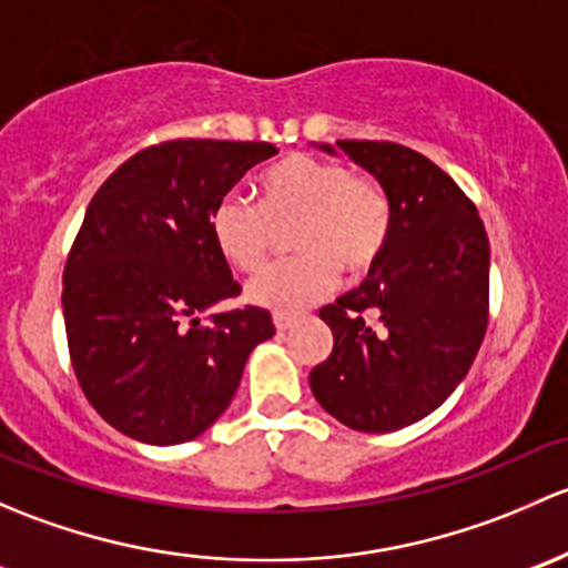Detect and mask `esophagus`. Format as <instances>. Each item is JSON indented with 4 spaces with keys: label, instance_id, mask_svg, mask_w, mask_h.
<instances>
[{
    "label": "esophagus",
    "instance_id": "34e87169",
    "mask_svg": "<svg viewBox=\"0 0 568 568\" xmlns=\"http://www.w3.org/2000/svg\"><path fill=\"white\" fill-rule=\"evenodd\" d=\"M273 325H276L278 333L290 331V327L297 325V317H292V314H284V312H276L273 314Z\"/></svg>",
    "mask_w": 568,
    "mask_h": 568
}]
</instances>
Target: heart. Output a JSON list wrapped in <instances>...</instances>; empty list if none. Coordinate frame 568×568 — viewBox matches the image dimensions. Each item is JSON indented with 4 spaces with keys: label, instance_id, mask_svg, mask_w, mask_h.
Wrapping results in <instances>:
<instances>
[{
    "label": "heart",
    "instance_id": "obj_1",
    "mask_svg": "<svg viewBox=\"0 0 568 568\" xmlns=\"http://www.w3.org/2000/svg\"><path fill=\"white\" fill-rule=\"evenodd\" d=\"M260 204L226 194L210 210V237L241 273L265 267L278 230L292 227L301 251L248 286L251 301L276 312H301L336 290L344 267L369 273L385 254L394 207L377 183L338 161L290 155L260 178Z\"/></svg>",
    "mask_w": 568,
    "mask_h": 568
}]
</instances>
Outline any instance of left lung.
<instances>
[{
  "label": "left lung",
  "instance_id": "obj_1",
  "mask_svg": "<svg viewBox=\"0 0 568 568\" xmlns=\"http://www.w3.org/2000/svg\"><path fill=\"white\" fill-rule=\"evenodd\" d=\"M336 144L383 185L394 230L364 284L320 308L333 353L308 383L349 429L394 432L437 410L481 347L489 237L470 196L426 155L394 142Z\"/></svg>",
  "mask_w": 568,
  "mask_h": 568
}]
</instances>
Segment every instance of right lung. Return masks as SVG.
Segmentation results:
<instances>
[{
	"mask_svg": "<svg viewBox=\"0 0 568 568\" xmlns=\"http://www.w3.org/2000/svg\"><path fill=\"white\" fill-rule=\"evenodd\" d=\"M267 142L174 139L139 150L98 189L62 273L75 379L106 424L150 446L202 435L230 407L251 349L276 333L241 295L210 237V210Z\"/></svg>",
	"mask_w": 568,
	"mask_h": 568,
	"instance_id": "add662e5",
	"label": "right lung"
}]
</instances>
